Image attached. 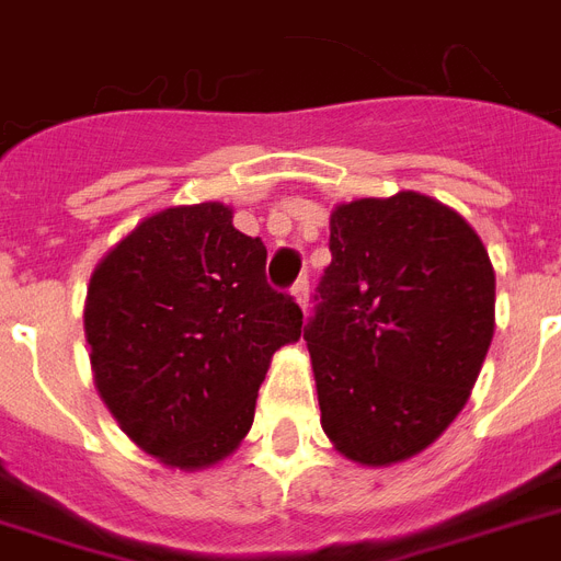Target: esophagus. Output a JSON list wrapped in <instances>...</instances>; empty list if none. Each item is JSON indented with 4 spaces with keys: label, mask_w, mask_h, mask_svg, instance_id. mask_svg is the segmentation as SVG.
Here are the masks:
<instances>
[{
    "label": "esophagus",
    "mask_w": 561,
    "mask_h": 561,
    "mask_svg": "<svg viewBox=\"0 0 561 561\" xmlns=\"http://www.w3.org/2000/svg\"><path fill=\"white\" fill-rule=\"evenodd\" d=\"M290 297L297 299L299 308L306 311V308H308V279H297V285L290 288Z\"/></svg>",
    "instance_id": "1"
}]
</instances>
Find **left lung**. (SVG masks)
Listing matches in <instances>:
<instances>
[{
    "mask_svg": "<svg viewBox=\"0 0 561 561\" xmlns=\"http://www.w3.org/2000/svg\"><path fill=\"white\" fill-rule=\"evenodd\" d=\"M306 325L320 425L360 466H396L466 408L495 334V271L451 206L419 192L337 203Z\"/></svg>",
    "mask_w": 561,
    "mask_h": 561,
    "instance_id": "8db88e82",
    "label": "left lung"
}]
</instances>
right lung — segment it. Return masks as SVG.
Listing matches in <instances>:
<instances>
[{"label": "right lung", "mask_w": 561, "mask_h": 561, "mask_svg": "<svg viewBox=\"0 0 561 561\" xmlns=\"http://www.w3.org/2000/svg\"><path fill=\"white\" fill-rule=\"evenodd\" d=\"M267 250L218 201L139 220L95 264L83 302L92 378L118 427L180 471L227 460L273 352L302 311L264 279Z\"/></svg>", "instance_id": "obj_1"}]
</instances>
